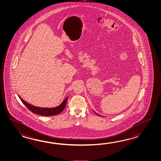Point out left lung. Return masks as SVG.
<instances>
[{
	"label": "left lung",
	"mask_w": 161,
	"mask_h": 161,
	"mask_svg": "<svg viewBox=\"0 0 161 161\" xmlns=\"http://www.w3.org/2000/svg\"><path fill=\"white\" fill-rule=\"evenodd\" d=\"M94 113H96V114H97V115H98V116H99L103 117V116H101V115H100V114H98V113H96V112H94Z\"/></svg>",
	"instance_id": "1"
}]
</instances>
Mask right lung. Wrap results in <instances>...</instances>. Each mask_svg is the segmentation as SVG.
<instances>
[{
    "instance_id": "1",
    "label": "right lung",
    "mask_w": 161,
    "mask_h": 161,
    "mask_svg": "<svg viewBox=\"0 0 161 161\" xmlns=\"http://www.w3.org/2000/svg\"><path fill=\"white\" fill-rule=\"evenodd\" d=\"M19 98H20L21 101L23 103L25 106L27 107L28 109L30 110L32 113H36L40 116H55L56 114H58L61 113L62 111L65 108L66 103L67 102L68 97L65 98L64 100L58 106L51 108H40L37 106H33L30 103H27L21 98V97L18 96Z\"/></svg>"
}]
</instances>
